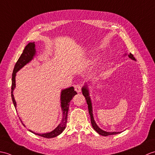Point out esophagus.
Instances as JSON below:
<instances>
[{"label": "esophagus", "mask_w": 155, "mask_h": 155, "mask_svg": "<svg viewBox=\"0 0 155 155\" xmlns=\"http://www.w3.org/2000/svg\"><path fill=\"white\" fill-rule=\"evenodd\" d=\"M75 90L78 93H80L81 91V85H75Z\"/></svg>", "instance_id": "34e87169"}]
</instances>
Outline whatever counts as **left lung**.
Listing matches in <instances>:
<instances>
[{"instance_id": "8db88e82", "label": "left lung", "mask_w": 155, "mask_h": 155, "mask_svg": "<svg viewBox=\"0 0 155 155\" xmlns=\"http://www.w3.org/2000/svg\"><path fill=\"white\" fill-rule=\"evenodd\" d=\"M126 55V54H125ZM128 56L129 58H130L131 60H135V57L133 56V55L132 54H129L128 55ZM82 91V94H83L84 96L85 97V99H86L87 104L88 105V110H89V115H90V118H91V123L93 128L94 129V130H95L96 132L98 133L99 135H101L102 136H108V135H116V134H118L120 132H107L105 131V130L101 129L99 127L97 126V125L96 124V123L94 120V115H93V109H92V104H91V98L90 96H89V89H88V87L87 85L85 84L84 86L82 87L81 89Z\"/></svg>"}]
</instances>
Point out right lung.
<instances>
[{"label": "right lung", "mask_w": 155, "mask_h": 155, "mask_svg": "<svg viewBox=\"0 0 155 155\" xmlns=\"http://www.w3.org/2000/svg\"><path fill=\"white\" fill-rule=\"evenodd\" d=\"M36 54V49H35V43L34 42H30L27 44L25 48L24 49L23 52L21 54V56L18 58V61H16V63L14 68V70L12 72V87H11V97L12 100L13 102V104L15 105V109H16V103L14 97L13 95V91L16 87V74L17 71H18L20 69L22 68L24 66L26 65L30 61L32 60L34 56ZM77 93L75 91H74V87H70L69 88H66L65 89H63L61 91V96H60V101H61V111H62L63 113V117L61 119V121L60 123L56 129L53 130L52 131L47 133L44 134H39L34 133L32 130H29L30 132L35 134V135L41 136L44 138H54L56 137L58 135H60V134L63 132V130L66 128V125L67 123V117H68V112L69 110V105H70V103L72 98L74 97L75 95H76ZM20 121L22 122V125L25 127V124H23L22 120L20 119Z\"/></svg>", "instance_id": "add662e5"}]
</instances>
